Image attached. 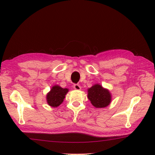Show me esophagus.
<instances>
[{"label":"esophagus","instance_id":"obj_1","mask_svg":"<svg viewBox=\"0 0 155 155\" xmlns=\"http://www.w3.org/2000/svg\"><path fill=\"white\" fill-rule=\"evenodd\" d=\"M74 88L75 90H77V91H80L81 89V87L80 86L79 84H74Z\"/></svg>","mask_w":155,"mask_h":155}]
</instances>
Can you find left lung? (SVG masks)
I'll return each instance as SVG.
<instances>
[{
    "label": "left lung",
    "instance_id": "8db88e82",
    "mask_svg": "<svg viewBox=\"0 0 155 155\" xmlns=\"http://www.w3.org/2000/svg\"><path fill=\"white\" fill-rule=\"evenodd\" d=\"M88 98L97 108L107 107L112 101V95L107 88L99 84H95L88 88Z\"/></svg>",
    "mask_w": 155,
    "mask_h": 155
}]
</instances>
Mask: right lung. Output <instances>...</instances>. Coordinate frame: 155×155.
Wrapping results in <instances>:
<instances>
[{"label":"right lung","instance_id":"add662e5","mask_svg":"<svg viewBox=\"0 0 155 155\" xmlns=\"http://www.w3.org/2000/svg\"><path fill=\"white\" fill-rule=\"evenodd\" d=\"M68 92V88H63L58 85H54L47 94V104L51 107L56 108L64 101L65 95Z\"/></svg>","mask_w":155,"mask_h":155}]
</instances>
